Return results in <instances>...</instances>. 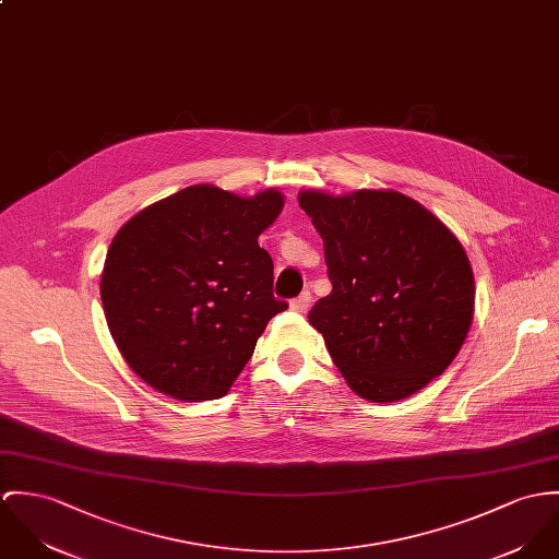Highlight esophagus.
Instances as JSON below:
<instances>
[{
  "instance_id": "1",
  "label": "esophagus",
  "mask_w": 559,
  "mask_h": 559,
  "mask_svg": "<svg viewBox=\"0 0 559 559\" xmlns=\"http://www.w3.org/2000/svg\"><path fill=\"white\" fill-rule=\"evenodd\" d=\"M309 305H311V295L305 290V293H301V295L290 304V307H293L295 311H301V313H304V311L309 309Z\"/></svg>"
}]
</instances>
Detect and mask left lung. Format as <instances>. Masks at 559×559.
Returning a JSON list of instances; mask_svg holds the SVG:
<instances>
[{
  "mask_svg": "<svg viewBox=\"0 0 559 559\" xmlns=\"http://www.w3.org/2000/svg\"><path fill=\"white\" fill-rule=\"evenodd\" d=\"M322 237L331 295L307 313L362 400L409 397L457 356L474 313V275L457 237L393 190L301 192Z\"/></svg>",
  "mask_w": 559,
  "mask_h": 559,
  "instance_id": "left-lung-1",
  "label": "left lung"
}]
</instances>
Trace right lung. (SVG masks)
Returning <instances> with one entry per match:
<instances>
[{
    "mask_svg": "<svg viewBox=\"0 0 559 559\" xmlns=\"http://www.w3.org/2000/svg\"><path fill=\"white\" fill-rule=\"evenodd\" d=\"M284 206L277 190L241 199L192 186L136 213L112 239L100 295L128 365L181 402L228 393L266 322L273 260L258 237Z\"/></svg>",
    "mask_w": 559,
    "mask_h": 559,
    "instance_id": "obj_1",
    "label": "right lung"
}]
</instances>
